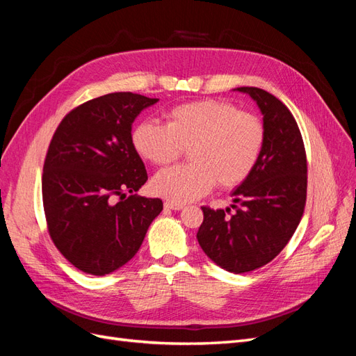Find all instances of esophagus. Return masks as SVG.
I'll use <instances>...</instances> for the list:
<instances>
[{"label":"esophagus","instance_id":"1","mask_svg":"<svg viewBox=\"0 0 356 356\" xmlns=\"http://www.w3.org/2000/svg\"><path fill=\"white\" fill-rule=\"evenodd\" d=\"M165 208L170 209V211H181L182 208H184V204L174 203V202H165Z\"/></svg>","mask_w":356,"mask_h":356}]
</instances>
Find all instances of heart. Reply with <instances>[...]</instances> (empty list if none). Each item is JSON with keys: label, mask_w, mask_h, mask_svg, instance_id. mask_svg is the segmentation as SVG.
Segmentation results:
<instances>
[{"label": "heart", "mask_w": 356, "mask_h": 356, "mask_svg": "<svg viewBox=\"0 0 356 356\" xmlns=\"http://www.w3.org/2000/svg\"><path fill=\"white\" fill-rule=\"evenodd\" d=\"M168 126L147 120L132 134L138 154L157 166L175 161L188 148L190 165L160 170L152 181L157 196L174 203L199 199L215 186H239L257 166L266 131L258 117L233 104L202 99L166 114Z\"/></svg>", "instance_id": "b5f03b06"}]
</instances>
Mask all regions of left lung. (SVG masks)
I'll use <instances>...</instances> for the list:
<instances>
[{
  "instance_id": "left-lung-1",
  "label": "left lung",
  "mask_w": 356,
  "mask_h": 356,
  "mask_svg": "<svg viewBox=\"0 0 356 356\" xmlns=\"http://www.w3.org/2000/svg\"><path fill=\"white\" fill-rule=\"evenodd\" d=\"M250 96L263 115L266 139L257 166L232 191L236 209L203 207L199 245L232 273L252 272L281 252L303 217L307 160L303 138L286 106L258 88L233 89Z\"/></svg>"
}]
</instances>
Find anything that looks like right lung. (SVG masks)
I'll return each instance as SVG.
<instances>
[{"label":"right lung","instance_id":"right-lung-1","mask_svg":"<svg viewBox=\"0 0 356 356\" xmlns=\"http://www.w3.org/2000/svg\"><path fill=\"white\" fill-rule=\"evenodd\" d=\"M156 102L132 92L99 96L67 114L51 138L42 169L49 233L84 273L105 276L124 266L163 209L160 199L132 195L148 178L132 124Z\"/></svg>","mask_w":356,"mask_h":356}]
</instances>
